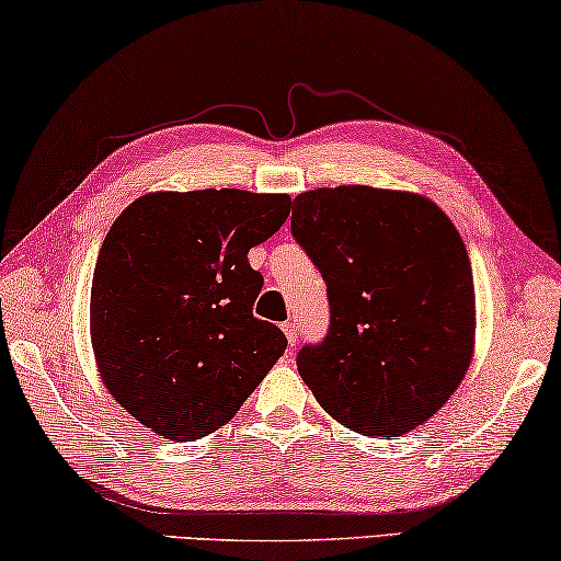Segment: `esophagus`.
Masks as SVG:
<instances>
[{"label":"esophagus","instance_id":"esophagus-1","mask_svg":"<svg viewBox=\"0 0 561 561\" xmlns=\"http://www.w3.org/2000/svg\"><path fill=\"white\" fill-rule=\"evenodd\" d=\"M282 332H284V336H287L289 346H295V344H297L299 334H297V324H295V322H284V324H282Z\"/></svg>","mask_w":561,"mask_h":561}]
</instances>
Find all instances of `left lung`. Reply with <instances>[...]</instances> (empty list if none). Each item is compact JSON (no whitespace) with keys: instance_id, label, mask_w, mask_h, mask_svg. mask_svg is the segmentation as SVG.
<instances>
[{"instance_id":"left-lung-1","label":"left lung","mask_w":561,"mask_h":561,"mask_svg":"<svg viewBox=\"0 0 561 561\" xmlns=\"http://www.w3.org/2000/svg\"><path fill=\"white\" fill-rule=\"evenodd\" d=\"M291 234L327 282L329 332L297 369L346 430L385 437L424 424L474 354V279L451 219L422 194L301 192Z\"/></svg>"}]
</instances>
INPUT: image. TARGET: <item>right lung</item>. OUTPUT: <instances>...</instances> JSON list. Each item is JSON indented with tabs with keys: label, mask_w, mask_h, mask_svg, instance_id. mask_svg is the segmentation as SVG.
I'll return each mask as SVG.
<instances>
[{
	"label": "right lung",
	"mask_w": 561,
	"mask_h": 561,
	"mask_svg": "<svg viewBox=\"0 0 561 561\" xmlns=\"http://www.w3.org/2000/svg\"><path fill=\"white\" fill-rule=\"evenodd\" d=\"M289 194L152 192L129 204L94 266L89 332L110 394L162 439L225 426L287 336L252 314L249 249L289 217Z\"/></svg>",
	"instance_id": "right-lung-1"
}]
</instances>
